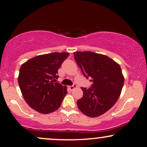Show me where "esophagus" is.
<instances>
[{
  "mask_svg": "<svg viewBox=\"0 0 147 147\" xmlns=\"http://www.w3.org/2000/svg\"><path fill=\"white\" fill-rule=\"evenodd\" d=\"M77 87V86H76V84H74L72 86H69V89H70V90H74L75 89V88Z\"/></svg>",
  "mask_w": 147,
  "mask_h": 147,
  "instance_id": "1",
  "label": "esophagus"
}]
</instances>
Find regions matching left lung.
Masks as SVG:
<instances>
[{
    "label": "left lung",
    "mask_w": 147,
    "mask_h": 147,
    "mask_svg": "<svg viewBox=\"0 0 147 147\" xmlns=\"http://www.w3.org/2000/svg\"><path fill=\"white\" fill-rule=\"evenodd\" d=\"M83 75L92 82L90 88H82L84 95L77 101L82 113L97 117L110 110L117 101L124 84L120 66L108 56L92 51L74 53Z\"/></svg>",
    "instance_id": "1"
}]
</instances>
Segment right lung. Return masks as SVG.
Here are the masks:
<instances>
[{
    "label": "right lung",
    "instance_id": "obj_1",
    "mask_svg": "<svg viewBox=\"0 0 147 147\" xmlns=\"http://www.w3.org/2000/svg\"><path fill=\"white\" fill-rule=\"evenodd\" d=\"M69 53H51L31 58L21 65L18 82L30 107L42 114L55 111L67 93L56 80L58 69Z\"/></svg>",
    "mask_w": 147,
    "mask_h": 147
}]
</instances>
